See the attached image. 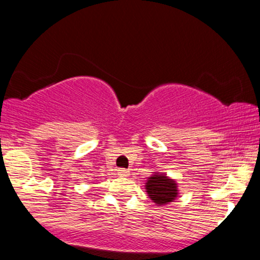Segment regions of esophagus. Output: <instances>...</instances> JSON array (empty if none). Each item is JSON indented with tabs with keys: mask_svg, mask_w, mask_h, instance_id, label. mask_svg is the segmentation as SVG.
Wrapping results in <instances>:
<instances>
[{
	"mask_svg": "<svg viewBox=\"0 0 260 260\" xmlns=\"http://www.w3.org/2000/svg\"><path fill=\"white\" fill-rule=\"evenodd\" d=\"M117 174L122 176V177H126V176L129 175V171L127 169H118L117 170Z\"/></svg>",
	"mask_w": 260,
	"mask_h": 260,
	"instance_id": "obj_1",
	"label": "esophagus"
}]
</instances>
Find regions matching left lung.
I'll list each match as a JSON object with an SVG mask.
<instances>
[{"label":"left lung","instance_id":"obj_1","mask_svg":"<svg viewBox=\"0 0 260 260\" xmlns=\"http://www.w3.org/2000/svg\"><path fill=\"white\" fill-rule=\"evenodd\" d=\"M147 192L154 203L164 205L176 198L177 188H176L175 182L169 180L166 176L154 175L147 182Z\"/></svg>","mask_w":260,"mask_h":260}]
</instances>
